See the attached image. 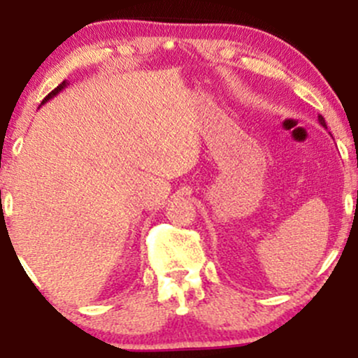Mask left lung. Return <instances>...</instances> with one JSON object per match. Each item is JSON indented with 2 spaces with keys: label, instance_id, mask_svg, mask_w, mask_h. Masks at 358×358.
Listing matches in <instances>:
<instances>
[{
  "label": "left lung",
  "instance_id": "obj_1",
  "mask_svg": "<svg viewBox=\"0 0 358 358\" xmlns=\"http://www.w3.org/2000/svg\"><path fill=\"white\" fill-rule=\"evenodd\" d=\"M318 122H320V124H322L323 127H327V122H324V119H323V116H318Z\"/></svg>",
  "mask_w": 358,
  "mask_h": 358
}]
</instances>
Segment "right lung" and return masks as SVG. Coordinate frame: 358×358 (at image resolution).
Returning <instances> with one entry per match:
<instances>
[{"label":"right lung","instance_id":"right-lung-1","mask_svg":"<svg viewBox=\"0 0 358 358\" xmlns=\"http://www.w3.org/2000/svg\"><path fill=\"white\" fill-rule=\"evenodd\" d=\"M67 84H69V82H67V80H64V82H62V84H60V85H57V89H53V90H52V92H50V94H48V96H47V97H45V99L42 101V104H45V102H47V101H50V99H52V97H55V96H57V94H59V92H60V90H64L65 87H67Z\"/></svg>","mask_w":358,"mask_h":358}]
</instances>
